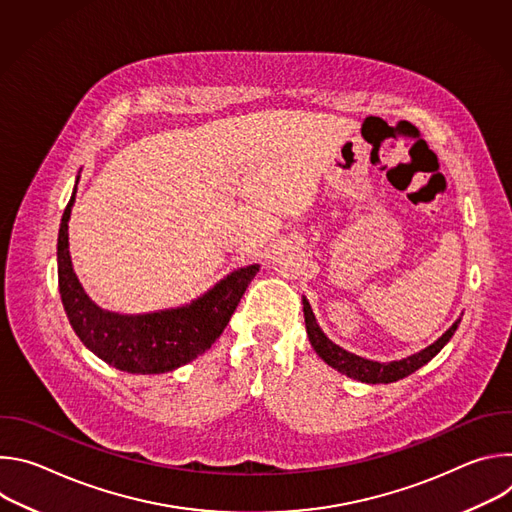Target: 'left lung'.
Masks as SVG:
<instances>
[{"label":"left lung","mask_w":512,"mask_h":512,"mask_svg":"<svg viewBox=\"0 0 512 512\" xmlns=\"http://www.w3.org/2000/svg\"><path fill=\"white\" fill-rule=\"evenodd\" d=\"M304 316H306V330L310 336V342L314 346V350L318 352L320 358H324L326 364H330L332 369H336L338 373L356 379L360 383H371V385H387V383H395L399 379L409 377L411 373H415L417 369H421L423 364H427L437 352H440L450 338L454 336V332L458 330L460 320H456L452 324V328L442 336L437 338L433 344H429L427 348L419 350L417 354H411L407 358L401 360H393V362H375L369 358L356 356L344 348H340L338 344H334L318 326L316 316L308 304V300L304 298Z\"/></svg>","instance_id":"obj_1"}]
</instances>
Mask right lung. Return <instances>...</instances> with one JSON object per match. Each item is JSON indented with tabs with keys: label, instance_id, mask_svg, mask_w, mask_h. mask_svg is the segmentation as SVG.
Masks as SVG:
<instances>
[{
	"label": "right lung",
	"instance_id": "right-lung-1",
	"mask_svg": "<svg viewBox=\"0 0 512 512\" xmlns=\"http://www.w3.org/2000/svg\"><path fill=\"white\" fill-rule=\"evenodd\" d=\"M75 192L58 231V289L68 322L81 342L111 367L137 375L168 373L206 352L227 328L259 265L233 271L202 298L176 310L141 316L101 310L83 291L68 255V218Z\"/></svg>",
	"mask_w": 512,
	"mask_h": 512
}]
</instances>
